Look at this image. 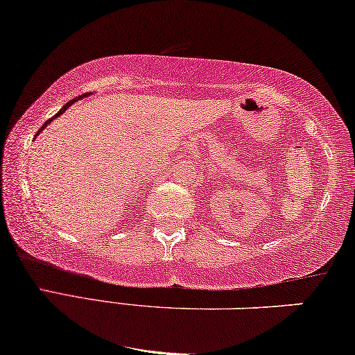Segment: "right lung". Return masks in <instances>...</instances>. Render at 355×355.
Returning a JSON list of instances; mask_svg holds the SVG:
<instances>
[{
  "label": "right lung",
  "mask_w": 355,
  "mask_h": 355,
  "mask_svg": "<svg viewBox=\"0 0 355 355\" xmlns=\"http://www.w3.org/2000/svg\"><path fill=\"white\" fill-rule=\"evenodd\" d=\"M83 96H85V94H83ZM83 96H78V98H75V99H71V101H68V103H67V105H65V107H62V110H58V114H55V116H53V117H52V119H49V121H47V122H45V123H44V127H42V128H45V127H47V123H50V122H52V121H53V119H55V117H58V116H62V114H63V112H65V110H67V109H68V107H70V105H71V104H75V103H76V101H78V99H81V98H83Z\"/></svg>",
  "instance_id": "obj_1"
}]
</instances>
